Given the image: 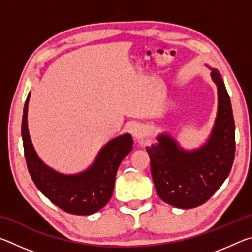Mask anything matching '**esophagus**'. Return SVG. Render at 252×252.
Instances as JSON below:
<instances>
[{"instance_id": "34e87169", "label": "esophagus", "mask_w": 252, "mask_h": 252, "mask_svg": "<svg viewBox=\"0 0 252 252\" xmlns=\"http://www.w3.org/2000/svg\"><path fill=\"white\" fill-rule=\"evenodd\" d=\"M131 133L134 136V139L140 140V139L144 138V135L147 134V127L143 125H135L132 126Z\"/></svg>"}]
</instances>
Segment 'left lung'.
Masks as SVG:
<instances>
[{
  "label": "left lung",
  "instance_id": "8db88e82",
  "mask_svg": "<svg viewBox=\"0 0 252 252\" xmlns=\"http://www.w3.org/2000/svg\"><path fill=\"white\" fill-rule=\"evenodd\" d=\"M218 88V113L207 142L199 149H182L167 133L147 147L157 193L173 207L201 206L229 176L236 151V134L231 102L218 70L211 69Z\"/></svg>",
  "mask_w": 252,
  "mask_h": 252
}]
</instances>
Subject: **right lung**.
<instances>
[{"instance_id":"right-lung-1","label":"right lung","mask_w":252,"mask_h":252,"mask_svg":"<svg viewBox=\"0 0 252 252\" xmlns=\"http://www.w3.org/2000/svg\"><path fill=\"white\" fill-rule=\"evenodd\" d=\"M29 100L30 93L23 109L22 140L25 161L33 182L51 202L67 213L88 216L99 211L112 197L119 165L132 150L131 134L125 133L109 141L84 171L60 173L48 167L34 150L28 129Z\"/></svg>"}]
</instances>
